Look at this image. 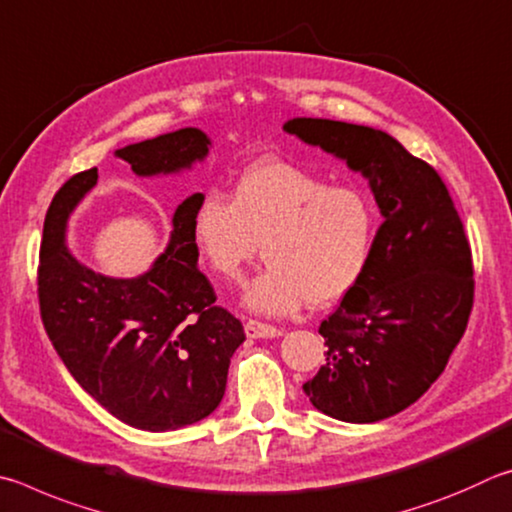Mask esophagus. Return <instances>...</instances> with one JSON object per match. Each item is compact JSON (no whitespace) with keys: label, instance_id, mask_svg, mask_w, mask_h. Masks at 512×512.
<instances>
[{"label":"esophagus","instance_id":"obj_1","mask_svg":"<svg viewBox=\"0 0 512 512\" xmlns=\"http://www.w3.org/2000/svg\"><path fill=\"white\" fill-rule=\"evenodd\" d=\"M245 335L251 339H267V337H279L281 330L270 326V324H263V321L249 319L245 324Z\"/></svg>","mask_w":512,"mask_h":512}]
</instances>
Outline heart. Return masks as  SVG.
Wrapping results in <instances>:
<instances>
[{"instance_id":"obj_1","label":"heart","mask_w":512,"mask_h":512,"mask_svg":"<svg viewBox=\"0 0 512 512\" xmlns=\"http://www.w3.org/2000/svg\"><path fill=\"white\" fill-rule=\"evenodd\" d=\"M375 231L378 213L369 193L281 159L242 170L231 200L206 191L191 218L197 251L224 283L245 279L265 245L270 267L242 303L267 317L342 301L369 267Z\"/></svg>"}]
</instances>
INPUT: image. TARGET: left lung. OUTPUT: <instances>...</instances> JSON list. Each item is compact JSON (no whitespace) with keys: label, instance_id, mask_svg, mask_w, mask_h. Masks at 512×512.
<instances>
[{"label":"left lung","instance_id":"8db88e82","mask_svg":"<svg viewBox=\"0 0 512 512\" xmlns=\"http://www.w3.org/2000/svg\"><path fill=\"white\" fill-rule=\"evenodd\" d=\"M283 130L346 161L384 222L369 267L319 333L326 362L303 391L344 423H378L423 396L468 326L474 281L463 222L441 175L391 134L297 116Z\"/></svg>","mask_w":512,"mask_h":512}]
</instances>
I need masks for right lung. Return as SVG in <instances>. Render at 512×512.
Returning <instances> with one entry per match:
<instances>
[{
    "mask_svg": "<svg viewBox=\"0 0 512 512\" xmlns=\"http://www.w3.org/2000/svg\"><path fill=\"white\" fill-rule=\"evenodd\" d=\"M200 128L132 143L114 155L139 177L177 175L209 155ZM89 168L62 184L44 218L38 297L53 348L74 380L125 425L173 432L213 414L227 387L240 321L220 306L197 270L191 218L202 193L173 213L164 254L132 279L89 270L67 247V224L96 186Z\"/></svg>",
    "mask_w": 512,
    "mask_h": 512,
    "instance_id": "1",
    "label": "right lung"
}]
</instances>
